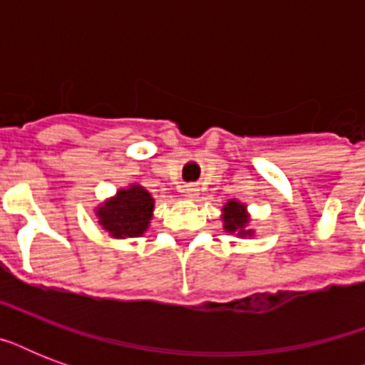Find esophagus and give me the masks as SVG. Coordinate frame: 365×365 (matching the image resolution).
Segmentation results:
<instances>
[{"instance_id": "esophagus-1", "label": "esophagus", "mask_w": 365, "mask_h": 365, "mask_svg": "<svg viewBox=\"0 0 365 365\" xmlns=\"http://www.w3.org/2000/svg\"><path fill=\"white\" fill-rule=\"evenodd\" d=\"M183 193L187 195V197H191V199H195V197L199 195V187L193 185V183H189V185H183Z\"/></svg>"}]
</instances>
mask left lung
<instances>
[{
    "label": "left lung",
    "instance_id": "8db88e82",
    "mask_svg": "<svg viewBox=\"0 0 365 365\" xmlns=\"http://www.w3.org/2000/svg\"><path fill=\"white\" fill-rule=\"evenodd\" d=\"M225 216H223V222H225V229L227 231H240L239 235H244V225L248 223V217L244 214V206L239 205L237 200H231L227 202V206L223 208Z\"/></svg>",
    "mask_w": 365,
    "mask_h": 365
}]
</instances>
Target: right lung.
I'll return each instance as SVG.
<instances>
[{
    "mask_svg": "<svg viewBox=\"0 0 365 365\" xmlns=\"http://www.w3.org/2000/svg\"><path fill=\"white\" fill-rule=\"evenodd\" d=\"M153 212L151 195L140 185H132L117 193V197L106 202L98 210L100 223L115 239L140 237L148 229Z\"/></svg>",
    "mask_w": 365,
    "mask_h": 365,
    "instance_id": "obj_1",
    "label": "right lung"
}]
</instances>
